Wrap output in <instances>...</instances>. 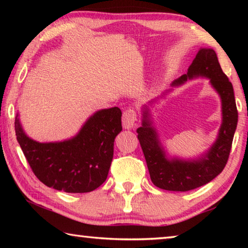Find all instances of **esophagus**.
I'll return each mask as SVG.
<instances>
[{"mask_svg":"<svg viewBox=\"0 0 248 248\" xmlns=\"http://www.w3.org/2000/svg\"><path fill=\"white\" fill-rule=\"evenodd\" d=\"M136 120H137V114L136 111L133 110L132 108L125 109L124 111L123 115V125L124 129H132L136 124Z\"/></svg>","mask_w":248,"mask_h":248,"instance_id":"34e87169","label":"esophagus"}]
</instances>
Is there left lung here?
<instances>
[{
    "mask_svg": "<svg viewBox=\"0 0 248 248\" xmlns=\"http://www.w3.org/2000/svg\"><path fill=\"white\" fill-rule=\"evenodd\" d=\"M205 78L220 96L222 124L217 140L203 154L196 158L169 157L153 124L149 105L142 107V125L137 129L138 139L143 151L150 177L155 186L170 191H188L208 184L216 178L228 162L233 137L237 125V109L232 83L223 73L217 53L211 48H200L186 74L171 83L177 87L188 79ZM166 91V93L170 92ZM162 95V97L164 95Z\"/></svg>",
    "mask_w": 248,
    "mask_h": 248,
    "instance_id": "8db88e82",
    "label": "left lung"
}]
</instances>
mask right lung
<instances>
[{"label": "right lung", "mask_w": 248, "mask_h": 248, "mask_svg": "<svg viewBox=\"0 0 248 248\" xmlns=\"http://www.w3.org/2000/svg\"><path fill=\"white\" fill-rule=\"evenodd\" d=\"M118 107L100 109L74 137L63 141L38 142L25 133L18 112L15 132L33 174L46 186L72 194L90 192L107 178L114 142L121 127Z\"/></svg>", "instance_id": "right-lung-1"}]
</instances>
